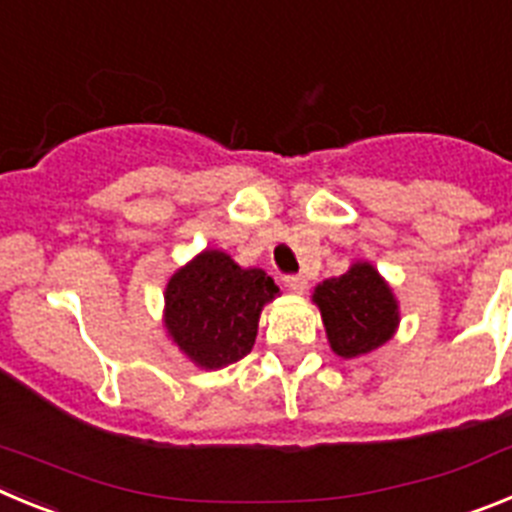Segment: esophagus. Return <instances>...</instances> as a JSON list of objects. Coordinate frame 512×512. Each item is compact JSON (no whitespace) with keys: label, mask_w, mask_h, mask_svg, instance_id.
I'll return each instance as SVG.
<instances>
[{"label":"esophagus","mask_w":512,"mask_h":512,"mask_svg":"<svg viewBox=\"0 0 512 512\" xmlns=\"http://www.w3.org/2000/svg\"><path fill=\"white\" fill-rule=\"evenodd\" d=\"M284 284H287L289 292H295V295H302L307 289V279L305 277H287L284 279Z\"/></svg>","instance_id":"esophagus-1"}]
</instances>
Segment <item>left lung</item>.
Masks as SVG:
<instances>
[{"label":"left lung","instance_id":"obj_1","mask_svg":"<svg viewBox=\"0 0 512 512\" xmlns=\"http://www.w3.org/2000/svg\"><path fill=\"white\" fill-rule=\"evenodd\" d=\"M333 354L359 359L392 341L400 325V302L369 261H354L346 274L325 279L312 292Z\"/></svg>","mask_w":512,"mask_h":512}]
</instances>
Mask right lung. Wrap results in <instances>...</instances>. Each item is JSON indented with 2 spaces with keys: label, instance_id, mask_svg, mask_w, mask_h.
<instances>
[{
  "label": "right lung",
  "instance_id": "add662e5",
  "mask_svg": "<svg viewBox=\"0 0 512 512\" xmlns=\"http://www.w3.org/2000/svg\"><path fill=\"white\" fill-rule=\"evenodd\" d=\"M279 295L264 269H243L205 248L166 282L164 328L194 366L223 369L251 354L261 310Z\"/></svg>",
  "mask_w": 512,
  "mask_h": 512
}]
</instances>
